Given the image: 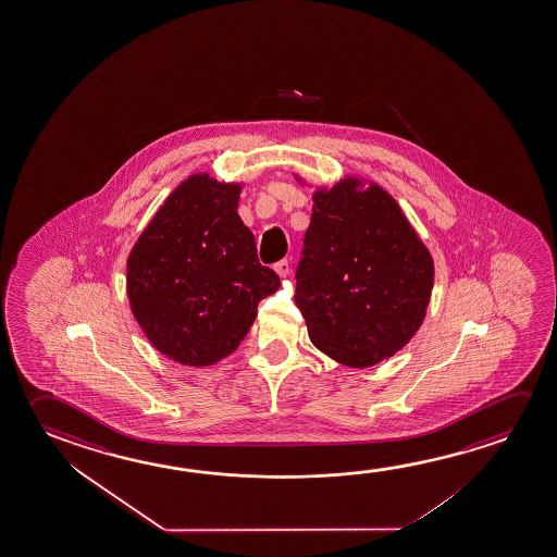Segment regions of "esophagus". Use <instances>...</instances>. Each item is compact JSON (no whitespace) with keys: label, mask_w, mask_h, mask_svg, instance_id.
<instances>
[{"label":"esophagus","mask_w":557,"mask_h":557,"mask_svg":"<svg viewBox=\"0 0 557 557\" xmlns=\"http://www.w3.org/2000/svg\"><path fill=\"white\" fill-rule=\"evenodd\" d=\"M275 272H277V275L280 277H287L289 275V272H292V264L287 262V260H280L277 264L274 265Z\"/></svg>","instance_id":"34e87169"}]
</instances>
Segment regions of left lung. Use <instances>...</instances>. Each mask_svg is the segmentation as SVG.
Listing matches in <instances>:
<instances>
[{
	"label": "left lung",
	"mask_w": 557,
	"mask_h": 557,
	"mask_svg": "<svg viewBox=\"0 0 557 557\" xmlns=\"http://www.w3.org/2000/svg\"><path fill=\"white\" fill-rule=\"evenodd\" d=\"M355 177L314 193L295 302L310 342L351 369L394 357L426 317L434 262L384 188Z\"/></svg>",
	"instance_id": "1"
}]
</instances>
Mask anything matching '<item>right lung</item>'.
I'll use <instances>...</instances> for the list:
<instances>
[{
    "instance_id": "right-lung-1",
    "label": "right lung",
    "mask_w": 557,
    "mask_h": 557,
    "mask_svg": "<svg viewBox=\"0 0 557 557\" xmlns=\"http://www.w3.org/2000/svg\"><path fill=\"white\" fill-rule=\"evenodd\" d=\"M240 185L190 175L146 225L127 260L133 317L158 351L188 367L232 355L280 277L258 262L237 214Z\"/></svg>"
}]
</instances>
